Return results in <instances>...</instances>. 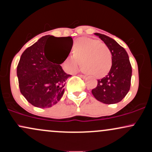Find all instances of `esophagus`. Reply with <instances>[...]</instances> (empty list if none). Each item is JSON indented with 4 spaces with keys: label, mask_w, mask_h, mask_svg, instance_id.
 Returning <instances> with one entry per match:
<instances>
[{
    "label": "esophagus",
    "mask_w": 152,
    "mask_h": 152,
    "mask_svg": "<svg viewBox=\"0 0 152 152\" xmlns=\"http://www.w3.org/2000/svg\"><path fill=\"white\" fill-rule=\"evenodd\" d=\"M78 76H80L81 78H83V79H85V78H86V76H84V75H82V74H79V75H78Z\"/></svg>",
    "instance_id": "obj_1"
}]
</instances>
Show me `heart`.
<instances>
[{"label":"heart","instance_id":"1","mask_svg":"<svg viewBox=\"0 0 152 152\" xmlns=\"http://www.w3.org/2000/svg\"><path fill=\"white\" fill-rule=\"evenodd\" d=\"M73 54L64 62L66 70L71 73L78 70L81 60L83 70L98 78L106 76L112 65L111 53L108 46L93 38L83 37L76 40Z\"/></svg>","mask_w":152,"mask_h":152}]
</instances>
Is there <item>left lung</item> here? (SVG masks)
I'll list each match as a JSON object with an SVG mask.
<instances>
[{
    "label": "left lung",
    "instance_id": "1",
    "mask_svg": "<svg viewBox=\"0 0 152 152\" xmlns=\"http://www.w3.org/2000/svg\"><path fill=\"white\" fill-rule=\"evenodd\" d=\"M109 48L112 65L109 74L98 80V84L91 91L96 100L106 104L120 102L130 89L132 69L126 50L113 38L95 33Z\"/></svg>",
    "mask_w": 152,
    "mask_h": 152
}]
</instances>
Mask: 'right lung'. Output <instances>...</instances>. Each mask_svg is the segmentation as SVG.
Returning a JSON list of instances; mask_svg holds the SVG:
<instances>
[{
	"instance_id": "add662e5",
	"label": "right lung",
	"mask_w": 152,
	"mask_h": 152,
	"mask_svg": "<svg viewBox=\"0 0 152 152\" xmlns=\"http://www.w3.org/2000/svg\"><path fill=\"white\" fill-rule=\"evenodd\" d=\"M52 42L56 50L52 57L48 55V45ZM73 39L68 37L43 36L34 44L24 50L20 56L17 76L20 93L33 106L49 108L61 99L65 90L67 74L60 65L70 53Z\"/></svg>"
}]
</instances>
